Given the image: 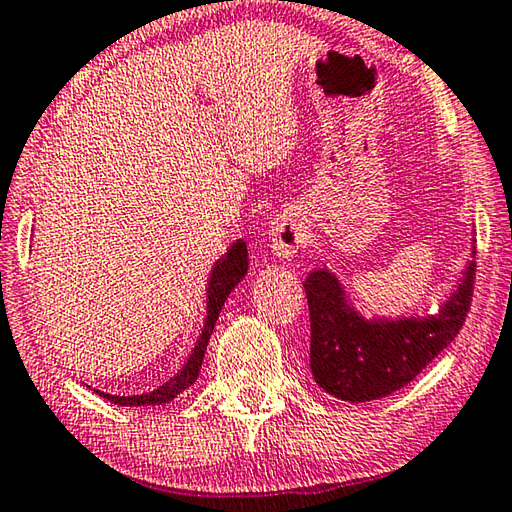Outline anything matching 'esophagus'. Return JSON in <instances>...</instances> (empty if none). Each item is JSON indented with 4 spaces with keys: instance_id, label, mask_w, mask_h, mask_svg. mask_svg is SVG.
Returning a JSON list of instances; mask_svg holds the SVG:
<instances>
[{
    "instance_id": "1",
    "label": "esophagus",
    "mask_w": 512,
    "mask_h": 512,
    "mask_svg": "<svg viewBox=\"0 0 512 512\" xmlns=\"http://www.w3.org/2000/svg\"><path fill=\"white\" fill-rule=\"evenodd\" d=\"M306 238V227H303L301 220L297 218V213L281 211L279 215H274L270 227V240L276 256L292 258L301 245H306Z\"/></svg>"
}]
</instances>
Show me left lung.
Masks as SVG:
<instances>
[{"label": "left lung", "mask_w": 512, "mask_h": 512, "mask_svg": "<svg viewBox=\"0 0 512 512\" xmlns=\"http://www.w3.org/2000/svg\"><path fill=\"white\" fill-rule=\"evenodd\" d=\"M472 258L456 290L436 315L366 319L348 301L344 285L326 267L303 281L310 308V369L330 396L366 402L409 384L459 335L474 290Z\"/></svg>", "instance_id": "8db88e82"}]
</instances>
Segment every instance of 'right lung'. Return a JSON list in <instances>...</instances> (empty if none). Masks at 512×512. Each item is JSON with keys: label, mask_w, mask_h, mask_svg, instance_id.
Listing matches in <instances>:
<instances>
[{"label": "right lung", "mask_w": 512, "mask_h": 512, "mask_svg": "<svg viewBox=\"0 0 512 512\" xmlns=\"http://www.w3.org/2000/svg\"><path fill=\"white\" fill-rule=\"evenodd\" d=\"M247 265L249 263H247L245 240L233 242V245L227 249V254L215 261L209 276V288H206V319H204L202 333L197 337L191 357L184 362V366L179 369L177 375H173V378H170L166 384H161V387H157L155 391L141 393V396H112V393L96 391L98 396H103L110 402H114V405H121V407H150V405H166V402L177 398L184 389L195 384L197 375H200V369H202L204 351L211 339L215 321H218L220 310L231 294V290L245 279Z\"/></svg>", "instance_id": "1"}]
</instances>
